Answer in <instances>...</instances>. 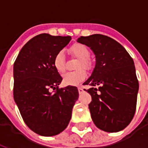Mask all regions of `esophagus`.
<instances>
[{
	"instance_id": "1",
	"label": "esophagus",
	"mask_w": 148,
	"mask_h": 148,
	"mask_svg": "<svg viewBox=\"0 0 148 148\" xmlns=\"http://www.w3.org/2000/svg\"><path fill=\"white\" fill-rule=\"evenodd\" d=\"M77 90H78V93H82L83 92V88H82V87H78Z\"/></svg>"
}]
</instances>
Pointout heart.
Listing matches in <instances>:
<instances>
[{
	"instance_id": "heart-1",
	"label": "heart",
	"mask_w": 148,
	"mask_h": 148,
	"mask_svg": "<svg viewBox=\"0 0 148 148\" xmlns=\"http://www.w3.org/2000/svg\"><path fill=\"white\" fill-rule=\"evenodd\" d=\"M71 52L76 57L79 58L77 62V69L83 67L90 69V62L87 58L90 56V51L86 47L81 43H76L72 46L70 49ZM53 66L56 71L59 74H62L65 71L64 54L62 51H58L54 57ZM86 77V73L83 69L77 70L74 72H68L62 77V82L66 86H77L83 82Z\"/></svg>"
}]
</instances>
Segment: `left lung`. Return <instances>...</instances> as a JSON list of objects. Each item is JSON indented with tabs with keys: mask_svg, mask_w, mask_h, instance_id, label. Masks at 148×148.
<instances>
[{
	"mask_svg": "<svg viewBox=\"0 0 148 148\" xmlns=\"http://www.w3.org/2000/svg\"><path fill=\"white\" fill-rule=\"evenodd\" d=\"M77 42L90 47L96 58L92 74L83 83L90 86L84 90L92 97L89 109L93 123L107 132L123 130L136 108L139 82L133 59L123 46L106 36H81Z\"/></svg>",
	"mask_w": 148,
	"mask_h": 148,
	"instance_id": "obj_1",
	"label": "left lung"
}]
</instances>
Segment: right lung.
I'll list each match as a JSON object with an SVG mask.
<instances>
[{
  "mask_svg": "<svg viewBox=\"0 0 148 148\" xmlns=\"http://www.w3.org/2000/svg\"><path fill=\"white\" fill-rule=\"evenodd\" d=\"M71 40V36L38 35L22 47L14 62L15 102L27 127L40 136L64 130L78 98L76 86L58 89L62 78L53 66L55 55Z\"/></svg>",
  "mask_w": 148,
  "mask_h": 148,
  "instance_id": "obj_1",
  "label": "right lung"
}]
</instances>
